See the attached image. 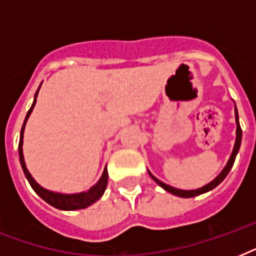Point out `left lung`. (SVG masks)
Returning a JSON list of instances; mask_svg holds the SVG:
<instances>
[{
    "instance_id": "1",
    "label": "left lung",
    "mask_w": 256,
    "mask_h": 256,
    "mask_svg": "<svg viewBox=\"0 0 256 256\" xmlns=\"http://www.w3.org/2000/svg\"><path fill=\"white\" fill-rule=\"evenodd\" d=\"M235 120H236V140H235V146H234V150H232V154H231L230 160H228V162H227L226 168H223V171L220 172V174L216 176V178L212 180V182H210L208 184H206V186L200 187V188H198V190H179V188H174V187L168 186V184H166V183L160 182V179H156V176L152 174H150V176H152L154 180H156L158 184H160V187H164V190L168 191V192H171V194L176 195V196H180V198H192V196H196V195H200L203 194V192H207V191L212 190V188H215V187L218 186L219 183L222 182L223 179L226 178L227 174L230 172L231 168H232V164H234L235 162V158H236V154H238L239 152V148H240V142H242V128H240V124H239V116H238V112H236V108H235Z\"/></svg>"
}]
</instances>
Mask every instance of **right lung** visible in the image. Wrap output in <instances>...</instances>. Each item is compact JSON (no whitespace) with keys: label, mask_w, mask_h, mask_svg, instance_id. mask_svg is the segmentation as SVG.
Segmentation results:
<instances>
[{"label":"right lung","mask_w":256,"mask_h":256,"mask_svg":"<svg viewBox=\"0 0 256 256\" xmlns=\"http://www.w3.org/2000/svg\"><path fill=\"white\" fill-rule=\"evenodd\" d=\"M40 90V88H38ZM38 90L34 96V102L32 104V108L26 114L25 122L22 124L21 128V136H20V144H18V154H20V162H21L22 170L25 172V176L29 180L30 186L33 187V190L37 192L40 196H41L45 202H48L49 204H52L56 208H60V210H81V208H85V207L90 206L94 202H96L98 199L102 196V194L106 190V186H108V170L104 168V174H102V178L98 180L96 186H92L88 192H80V194H57V192H52V191H48L45 188H42L40 184H38L33 178L32 175L29 174V171L26 168L25 160H24V154H22V140H24V130H25V124L26 120L29 118L30 112L33 110L34 104H36V100H37L38 96Z\"/></svg>","instance_id":"add662e5"}]
</instances>
